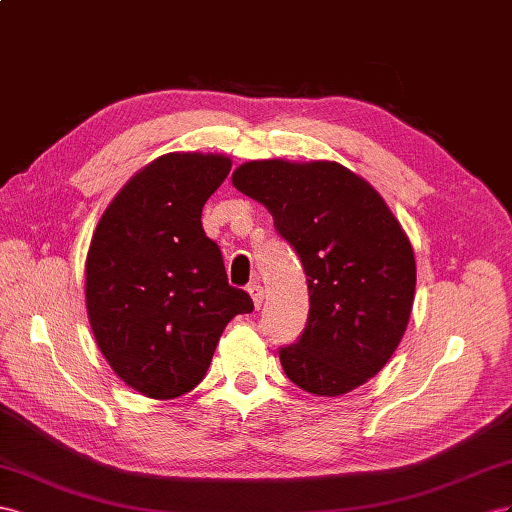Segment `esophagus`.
<instances>
[{"mask_svg": "<svg viewBox=\"0 0 512 512\" xmlns=\"http://www.w3.org/2000/svg\"><path fill=\"white\" fill-rule=\"evenodd\" d=\"M248 294H251V298H253L255 309H259V306L264 304V287H261L259 283H253L251 287H248Z\"/></svg>", "mask_w": 512, "mask_h": 512, "instance_id": "obj_1", "label": "esophagus"}]
</instances>
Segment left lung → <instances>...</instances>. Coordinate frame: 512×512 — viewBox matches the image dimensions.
I'll return each mask as SVG.
<instances>
[{"instance_id": "obj_1", "label": "left lung", "mask_w": 512, "mask_h": 512, "mask_svg": "<svg viewBox=\"0 0 512 512\" xmlns=\"http://www.w3.org/2000/svg\"><path fill=\"white\" fill-rule=\"evenodd\" d=\"M264 203L296 248L309 283V321L281 347L285 375L317 397L367 384L403 339L416 259L410 238L375 188L332 160H251L231 175Z\"/></svg>"}]
</instances>
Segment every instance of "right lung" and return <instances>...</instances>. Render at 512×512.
Here are the masks:
<instances>
[{
	"label": "right lung",
	"instance_id": "1",
	"mask_svg": "<svg viewBox=\"0 0 512 512\" xmlns=\"http://www.w3.org/2000/svg\"><path fill=\"white\" fill-rule=\"evenodd\" d=\"M229 171L223 154L158 156L122 186L92 236L85 306L96 345L115 375L150 399L191 392L225 326L253 311L201 227Z\"/></svg>",
	"mask_w": 512,
	"mask_h": 512
}]
</instances>
